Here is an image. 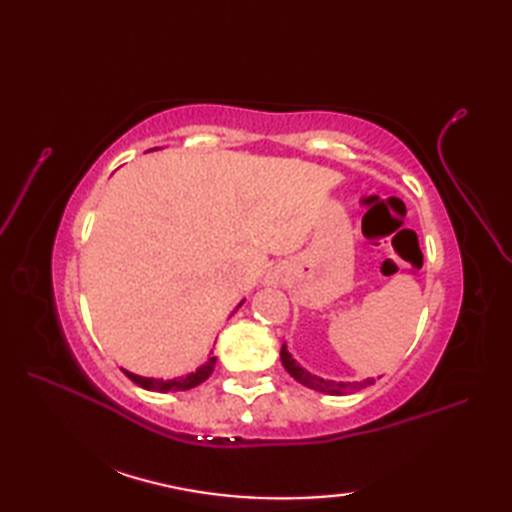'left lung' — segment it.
Here are the masks:
<instances>
[{"label": "left lung", "mask_w": 512, "mask_h": 512, "mask_svg": "<svg viewBox=\"0 0 512 512\" xmlns=\"http://www.w3.org/2000/svg\"><path fill=\"white\" fill-rule=\"evenodd\" d=\"M281 363H284L286 372H288L292 378H295V380H299L301 385H306V387H310V389H317V391H323V394H330V396L354 394V391H361V389H365V387L376 383V378H365V380H361V383H336V380H323V378H319V376L310 374L308 369H303L301 365H297L295 358L290 356L286 343L281 345Z\"/></svg>", "instance_id": "1"}]
</instances>
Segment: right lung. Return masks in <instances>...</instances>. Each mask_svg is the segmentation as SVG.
I'll list each match as a JSON object with an SVG mask.
<instances>
[{"label": "right lung", "instance_id": "right-lung-1", "mask_svg": "<svg viewBox=\"0 0 512 512\" xmlns=\"http://www.w3.org/2000/svg\"><path fill=\"white\" fill-rule=\"evenodd\" d=\"M213 369H215V356H211L209 361H206L204 365H200L198 369H195V372H191L187 376H180V378H173V380L145 378V376H138V374L127 372V369H123V372H125V376L129 380H134L138 387L149 389V391H160V394H167V391H187V389L198 387L200 383H204V380L213 374Z\"/></svg>", "mask_w": 512, "mask_h": 512}]
</instances>
